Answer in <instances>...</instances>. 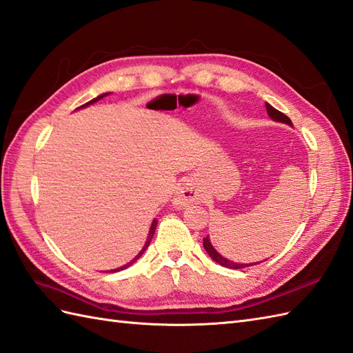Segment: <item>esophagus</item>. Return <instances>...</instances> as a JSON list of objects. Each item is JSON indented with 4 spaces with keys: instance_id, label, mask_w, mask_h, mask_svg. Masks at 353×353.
Wrapping results in <instances>:
<instances>
[{
    "instance_id": "34e87169",
    "label": "esophagus",
    "mask_w": 353,
    "mask_h": 353,
    "mask_svg": "<svg viewBox=\"0 0 353 353\" xmlns=\"http://www.w3.org/2000/svg\"><path fill=\"white\" fill-rule=\"evenodd\" d=\"M199 196L200 195H199V191H196L195 185L188 180V182L180 185V188L177 190L174 195V204L177 208H186L199 200Z\"/></svg>"
}]
</instances>
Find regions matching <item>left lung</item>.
Returning <instances> with one entry per match:
<instances>
[{"label": "left lung", "mask_w": 353, "mask_h": 353, "mask_svg": "<svg viewBox=\"0 0 353 353\" xmlns=\"http://www.w3.org/2000/svg\"><path fill=\"white\" fill-rule=\"evenodd\" d=\"M266 111H268V114H269V117L272 119V120H275V121H281V123H288V125H290L292 126V121H290V119L285 116V114H283L281 111H278V110H275L274 106H270L269 103H266ZM276 224V223H275ZM274 230V228H272ZM203 247H204V250L208 251V254L209 256L214 259L218 265H221V266H224V268H230V269H242V268H247V266H252V265H257V263H251V265H245V263H236V261H232V260H227L225 257H223L221 256V254H218V251L212 247V243H210V241H209V236L208 237H204L203 239Z\"/></svg>", "instance_id": "8db88e82"}]
</instances>
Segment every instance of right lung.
Wrapping results in <instances>:
<instances>
[{"label": "right lung", "instance_id": "obj_1", "mask_svg": "<svg viewBox=\"0 0 353 353\" xmlns=\"http://www.w3.org/2000/svg\"><path fill=\"white\" fill-rule=\"evenodd\" d=\"M106 94L108 93H105V94H101V96H97V97H94V99H92L90 102H87V103H84L83 106H79V108H84V106H88V105H92V103H94V102H97V101H101L102 97H105ZM78 110V108H77ZM157 224H158V221L157 219H153V223H152V227H150V232H149V237H147V241H145V245H144V248L141 250V252L138 254V256L134 259V260H130L128 265H125V266H121V268H119V269H114V270H111V272H117V270H121V269H126L128 266H130L134 263V261L138 259V257H141V254L145 251V248L149 247V243H150V241H152V237H153V234H154V230H157Z\"/></svg>", "mask_w": 353, "mask_h": 353}]
</instances>
